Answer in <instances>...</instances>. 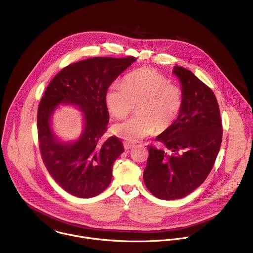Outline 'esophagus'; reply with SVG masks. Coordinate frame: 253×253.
Returning a JSON list of instances; mask_svg holds the SVG:
<instances>
[{
  "label": "esophagus",
  "mask_w": 253,
  "mask_h": 253,
  "mask_svg": "<svg viewBox=\"0 0 253 253\" xmlns=\"http://www.w3.org/2000/svg\"><path fill=\"white\" fill-rule=\"evenodd\" d=\"M132 146H133L132 143H129V142H127V141H125V142H124V147H125V149H129V148H131Z\"/></svg>",
  "instance_id": "esophagus-1"
}]
</instances>
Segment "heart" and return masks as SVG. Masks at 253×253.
Returning <instances> with one entry per match:
<instances>
[{
    "instance_id": "obj_1",
    "label": "heart",
    "mask_w": 253,
    "mask_h": 253,
    "mask_svg": "<svg viewBox=\"0 0 253 253\" xmlns=\"http://www.w3.org/2000/svg\"><path fill=\"white\" fill-rule=\"evenodd\" d=\"M107 107L116 119L126 118L136 106V116L113 126V132L135 142L155 130L163 132L177 121L184 103L183 91L154 68L127 74L123 84H113L106 94Z\"/></svg>"
}]
</instances>
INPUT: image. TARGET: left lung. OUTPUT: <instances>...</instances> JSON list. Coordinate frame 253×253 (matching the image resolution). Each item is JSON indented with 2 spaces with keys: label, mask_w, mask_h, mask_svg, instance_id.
<instances>
[{
  "label": "left lung",
  "mask_w": 253,
  "mask_h": 253,
  "mask_svg": "<svg viewBox=\"0 0 253 253\" xmlns=\"http://www.w3.org/2000/svg\"><path fill=\"white\" fill-rule=\"evenodd\" d=\"M184 95L175 124L155 140L164 148L148 145L143 181L161 200L181 199L197 189L210 174L222 139L216 98L210 87L190 70L175 66Z\"/></svg>",
  "instance_id": "obj_1"
}]
</instances>
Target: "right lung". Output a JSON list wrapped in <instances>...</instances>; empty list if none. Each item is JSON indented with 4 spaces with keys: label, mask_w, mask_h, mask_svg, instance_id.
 Returning <instances> with one entry per match:
<instances>
[{
    "label": "right lung",
    "mask_w": 253,
    "mask_h": 253,
    "mask_svg": "<svg viewBox=\"0 0 253 253\" xmlns=\"http://www.w3.org/2000/svg\"><path fill=\"white\" fill-rule=\"evenodd\" d=\"M135 60L133 56L93 57L70 64L54 76L41 100L38 133L42 161L56 183L73 196L95 197L111 183L114 162L124 145L117 136L101 139L110 118L106 94ZM61 102L78 105L84 113V130L75 143H60L52 132L51 115Z\"/></svg>",
    "instance_id": "add662e5"
}]
</instances>
